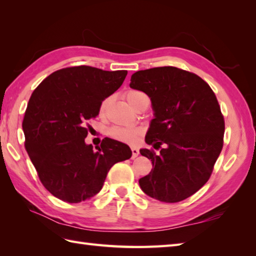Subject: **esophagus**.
Returning a JSON list of instances; mask_svg holds the SVG:
<instances>
[{
    "mask_svg": "<svg viewBox=\"0 0 256 256\" xmlns=\"http://www.w3.org/2000/svg\"><path fill=\"white\" fill-rule=\"evenodd\" d=\"M140 154V150L136 148H132V158H136Z\"/></svg>",
    "mask_w": 256,
    "mask_h": 256,
    "instance_id": "obj_1",
    "label": "esophagus"
}]
</instances>
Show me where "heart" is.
<instances>
[{
  "mask_svg": "<svg viewBox=\"0 0 256 256\" xmlns=\"http://www.w3.org/2000/svg\"><path fill=\"white\" fill-rule=\"evenodd\" d=\"M143 96H145V94H143V92H140L138 90H128L126 94H125L126 100L133 108H135V106L138 104V100ZM110 103H111L110 96L106 98V99L100 103V106H99L100 114H104L106 112L108 106H110ZM142 133H143L142 130H140V128L113 126L108 130V135H110L113 140H118V142H123V143H128V144H134L140 138Z\"/></svg>",
  "mask_w": 256,
  "mask_h": 256,
  "instance_id": "b5f03b06",
  "label": "heart"
}]
</instances>
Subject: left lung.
I'll return each instance as SVG.
<instances>
[{
    "label": "left lung",
    "instance_id": "1",
    "mask_svg": "<svg viewBox=\"0 0 256 256\" xmlns=\"http://www.w3.org/2000/svg\"><path fill=\"white\" fill-rule=\"evenodd\" d=\"M130 86L150 98L155 118L145 142L160 148V154L140 150L153 164L140 186L162 202L184 200L209 180L224 148V118L214 92L199 76L176 67L140 70Z\"/></svg>",
    "mask_w": 256,
    "mask_h": 256
}]
</instances>
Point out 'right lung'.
Instances as JSON below:
<instances>
[{
	"label": "right lung",
	"mask_w": 256,
	"mask_h": 256,
	"mask_svg": "<svg viewBox=\"0 0 256 256\" xmlns=\"http://www.w3.org/2000/svg\"><path fill=\"white\" fill-rule=\"evenodd\" d=\"M126 70L106 72L90 66L59 69L32 94L23 120L25 148L48 192L69 204L100 192L110 168L128 160L126 144L106 138L94 152L84 138L100 103L114 94Z\"/></svg>",
	"instance_id": "1"
}]
</instances>
